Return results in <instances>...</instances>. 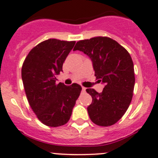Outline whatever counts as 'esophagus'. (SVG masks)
I'll return each mask as SVG.
<instances>
[{
	"instance_id": "34e87169",
	"label": "esophagus",
	"mask_w": 158,
	"mask_h": 158,
	"mask_svg": "<svg viewBox=\"0 0 158 158\" xmlns=\"http://www.w3.org/2000/svg\"><path fill=\"white\" fill-rule=\"evenodd\" d=\"M85 90H86V88L83 86V87H82V91H83V92H85Z\"/></svg>"
}]
</instances>
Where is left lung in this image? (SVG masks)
<instances>
[{
  "mask_svg": "<svg viewBox=\"0 0 158 158\" xmlns=\"http://www.w3.org/2000/svg\"><path fill=\"white\" fill-rule=\"evenodd\" d=\"M73 50L82 51L89 57L96 79L105 84L100 93L94 89H86L93 99L87 107L89 118L99 126L114 124L126 112L133 98L135 75L130 53L107 37L80 40Z\"/></svg>",
  "mask_w": 158,
  "mask_h": 158,
  "instance_id": "1",
  "label": "left lung"
}]
</instances>
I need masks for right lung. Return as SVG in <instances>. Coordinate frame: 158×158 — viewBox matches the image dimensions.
Returning a JSON list of instances; mask_svg holds the SVG:
<instances>
[{
    "instance_id": "1",
    "label": "right lung",
    "mask_w": 158,
    "mask_h": 158,
    "mask_svg": "<svg viewBox=\"0 0 158 158\" xmlns=\"http://www.w3.org/2000/svg\"><path fill=\"white\" fill-rule=\"evenodd\" d=\"M75 41L48 39L29 52L22 68V79L28 103L40 121L48 127L65 124L81 93L77 84H56L66 57Z\"/></svg>"
}]
</instances>
